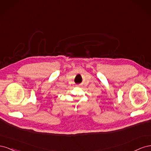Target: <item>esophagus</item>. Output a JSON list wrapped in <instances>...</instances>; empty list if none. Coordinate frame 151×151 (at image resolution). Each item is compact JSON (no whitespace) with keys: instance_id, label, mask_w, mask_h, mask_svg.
Here are the masks:
<instances>
[{"instance_id":"esophagus-1","label":"esophagus","mask_w":151,"mask_h":151,"mask_svg":"<svg viewBox=\"0 0 151 151\" xmlns=\"http://www.w3.org/2000/svg\"><path fill=\"white\" fill-rule=\"evenodd\" d=\"M77 86H79V85H77Z\"/></svg>"}]
</instances>
